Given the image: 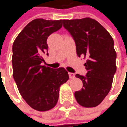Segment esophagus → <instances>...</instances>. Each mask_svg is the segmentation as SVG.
<instances>
[{"label":"esophagus","mask_w":127,"mask_h":127,"mask_svg":"<svg viewBox=\"0 0 127 127\" xmlns=\"http://www.w3.org/2000/svg\"><path fill=\"white\" fill-rule=\"evenodd\" d=\"M69 77L71 79L74 78H75V74L74 73H72V72H69Z\"/></svg>","instance_id":"esophagus-1"}]
</instances>
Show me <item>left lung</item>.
Segmentation results:
<instances>
[{"instance_id":"8db88e82","label":"left lung","mask_w":127,"mask_h":127,"mask_svg":"<svg viewBox=\"0 0 127 127\" xmlns=\"http://www.w3.org/2000/svg\"><path fill=\"white\" fill-rule=\"evenodd\" d=\"M63 26L75 40L78 56L87 58L86 75H75L83 82V88L75 92V99L83 107H95L110 91L116 70L113 38L91 18L63 20Z\"/></svg>"}]
</instances>
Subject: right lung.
I'll return each mask as SVG.
<instances>
[{
  "instance_id": "obj_1",
  "label": "right lung",
  "mask_w": 127,
  "mask_h": 127,
  "mask_svg": "<svg viewBox=\"0 0 127 127\" xmlns=\"http://www.w3.org/2000/svg\"><path fill=\"white\" fill-rule=\"evenodd\" d=\"M63 26V20L36 19L19 33L13 44V76L19 93L26 103L39 111L55 106L61 85L69 79L63 67L42 66V55L48 52L49 35ZM48 55V53H47Z\"/></svg>"
}]
</instances>
